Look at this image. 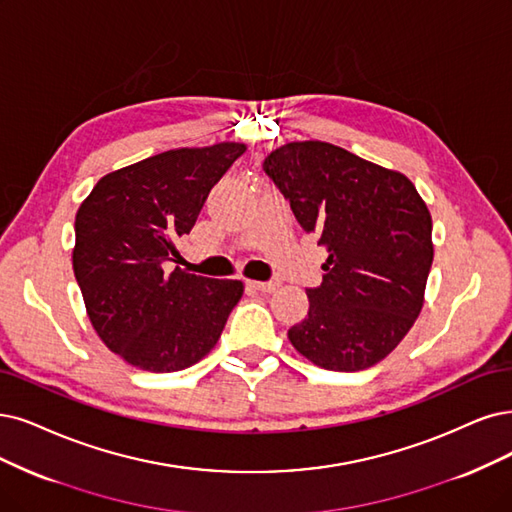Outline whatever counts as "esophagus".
Segmentation results:
<instances>
[{
    "mask_svg": "<svg viewBox=\"0 0 512 512\" xmlns=\"http://www.w3.org/2000/svg\"><path fill=\"white\" fill-rule=\"evenodd\" d=\"M246 287L253 289V291H261V293H272L280 287V280H266V282H259V280H249L246 282Z\"/></svg>",
    "mask_w": 512,
    "mask_h": 512,
    "instance_id": "esophagus-1",
    "label": "esophagus"
}]
</instances>
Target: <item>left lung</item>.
I'll return each mask as SVG.
<instances>
[{
  "label": "left lung",
  "instance_id": "left-lung-1",
  "mask_svg": "<svg viewBox=\"0 0 512 512\" xmlns=\"http://www.w3.org/2000/svg\"><path fill=\"white\" fill-rule=\"evenodd\" d=\"M263 170L329 253L291 344L329 371L380 363L424 306L434 255L426 202L405 175L323 141L282 145Z\"/></svg>",
  "mask_w": 512,
  "mask_h": 512
}]
</instances>
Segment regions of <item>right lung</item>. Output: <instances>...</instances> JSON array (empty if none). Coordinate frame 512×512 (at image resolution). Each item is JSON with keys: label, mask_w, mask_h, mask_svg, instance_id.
I'll use <instances>...</instances> for the list:
<instances>
[{"label": "right lung", "mask_w": 512, "mask_h": 512, "mask_svg": "<svg viewBox=\"0 0 512 512\" xmlns=\"http://www.w3.org/2000/svg\"><path fill=\"white\" fill-rule=\"evenodd\" d=\"M242 143L170 149L105 175L75 215L73 272L105 346L132 367L196 365L242 297L240 280L168 272Z\"/></svg>", "instance_id": "obj_1"}]
</instances>
